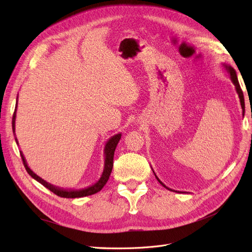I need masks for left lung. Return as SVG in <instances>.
Masks as SVG:
<instances>
[{"label": "left lung", "instance_id": "obj_1", "mask_svg": "<svg viewBox=\"0 0 252 252\" xmlns=\"http://www.w3.org/2000/svg\"><path fill=\"white\" fill-rule=\"evenodd\" d=\"M223 66L225 67V69L227 70V72L229 73V75H230V80H231V82L233 83V85L235 86L236 94H239L240 102H241V106H242V109H243V117H244V113H245V101H244V94H243V91H242V89H241V87H240V84H239V81H238V75H236L235 70L233 69V68H232L230 65L223 64ZM152 171H154V170H152ZM154 173H155V171H154ZM155 175H156V178H157V180L158 181L159 184H161L163 187H165L166 189H168V190H171V191H174V192H180V191H175V190H172V189H170V188L167 187V186L164 184V183H163V182H161V180H159V179L157 177V174H156V173H155Z\"/></svg>", "mask_w": 252, "mask_h": 252}]
</instances>
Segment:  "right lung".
<instances>
[{"mask_svg":"<svg viewBox=\"0 0 252 252\" xmlns=\"http://www.w3.org/2000/svg\"><path fill=\"white\" fill-rule=\"evenodd\" d=\"M17 108H18V96H17L16 110H14L13 117H12V130H13L14 135H16V133H14V132H16V117H17L16 111H17ZM121 135H122L121 133L114 134V135L111 136V138L107 142H106L105 148H104V169H103L101 177L94 183V184L90 185L86 188H83V189H63L61 187H58V186L50 184V183H48L45 180H43L42 178H40L39 175H36L32 169L29 168L26 159H25V157H24V155H23L22 151H20V155H21L22 159H23V164H24L25 168H26L27 172L29 173L30 177L33 178L35 181H37L39 183H41L43 186L48 188L50 191H52L53 193L61 196V197H66V199H75V197L88 196V195H91V194H94V193L98 192L105 186L106 183H107V181L110 177V173L112 171L114 150H116L117 145L121 140ZM16 142L19 145L17 136H16Z\"/></svg>","mask_w":252,"mask_h":252,"instance_id":"1","label":"right lung"}]
</instances>
